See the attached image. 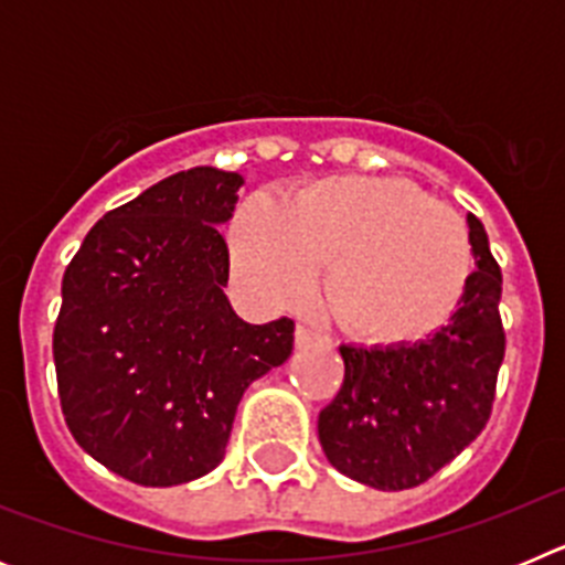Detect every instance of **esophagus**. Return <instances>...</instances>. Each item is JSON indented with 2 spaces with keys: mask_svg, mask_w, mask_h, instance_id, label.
Listing matches in <instances>:
<instances>
[{
  "mask_svg": "<svg viewBox=\"0 0 565 565\" xmlns=\"http://www.w3.org/2000/svg\"><path fill=\"white\" fill-rule=\"evenodd\" d=\"M294 339H297V348H311L313 342H319V333L306 326H299L297 333H294Z\"/></svg>",
  "mask_w": 565,
  "mask_h": 565,
  "instance_id": "34e87169",
  "label": "esophagus"
}]
</instances>
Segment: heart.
Returning a JSON list of instances; mask_svg holds the SVG:
<instances>
[{
    "label": "heart",
    "instance_id": "obj_1",
    "mask_svg": "<svg viewBox=\"0 0 565 565\" xmlns=\"http://www.w3.org/2000/svg\"><path fill=\"white\" fill-rule=\"evenodd\" d=\"M328 266L333 317L371 342H413L461 306L472 271L467 221L402 178L337 174L282 206L254 194L232 223V271L259 306H306Z\"/></svg>",
    "mask_w": 565,
    "mask_h": 565
}]
</instances>
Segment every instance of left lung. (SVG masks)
I'll use <instances>...</instances> for the list:
<instances>
[{"mask_svg": "<svg viewBox=\"0 0 565 565\" xmlns=\"http://www.w3.org/2000/svg\"><path fill=\"white\" fill-rule=\"evenodd\" d=\"M472 257L461 306L416 344H342L344 382L319 413L328 461L364 487L398 492L433 478L487 427L507 337L501 268L483 223L467 214Z\"/></svg>", "mask_w": 565, "mask_h": 565, "instance_id": "left-lung-1", "label": "left lung"}]
</instances>
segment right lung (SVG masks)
I'll use <instances>...</instances> for the list:
<instances>
[{
	"label": "right lung",
	"mask_w": 565,
	"mask_h": 565,
	"mask_svg": "<svg viewBox=\"0 0 565 565\" xmlns=\"http://www.w3.org/2000/svg\"><path fill=\"white\" fill-rule=\"evenodd\" d=\"M243 178L169 174L89 228L62 279L53 359L84 452L141 487H174L226 456L248 384L291 356L294 322L248 326L223 294L217 232Z\"/></svg>",
	"instance_id": "obj_1"
}]
</instances>
